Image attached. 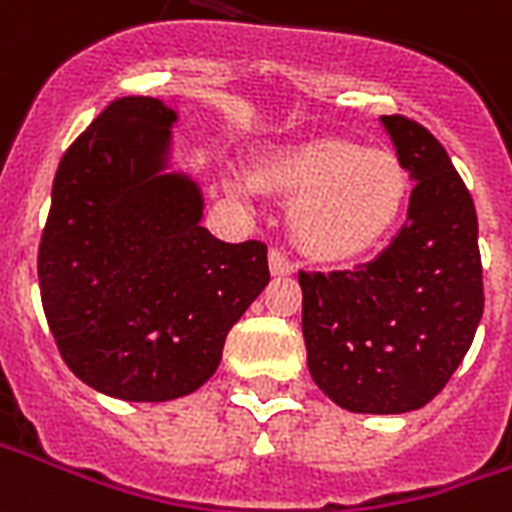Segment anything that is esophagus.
<instances>
[{
  "label": "esophagus",
  "instance_id": "obj_1",
  "mask_svg": "<svg viewBox=\"0 0 512 512\" xmlns=\"http://www.w3.org/2000/svg\"><path fill=\"white\" fill-rule=\"evenodd\" d=\"M268 268H271V276H292V273H295V265H292L279 249H271V252H268Z\"/></svg>",
  "mask_w": 512,
  "mask_h": 512
}]
</instances>
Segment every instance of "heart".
<instances>
[{
	"label": "heart",
	"instance_id": "obj_1",
	"mask_svg": "<svg viewBox=\"0 0 512 512\" xmlns=\"http://www.w3.org/2000/svg\"><path fill=\"white\" fill-rule=\"evenodd\" d=\"M260 185L295 198L290 233L306 255L349 263L397 228L411 198V177L395 152L346 139L287 147L260 166ZM236 193L249 185L230 179Z\"/></svg>",
	"mask_w": 512,
	"mask_h": 512
}]
</instances>
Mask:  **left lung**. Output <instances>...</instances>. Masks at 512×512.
<instances>
[{"label": "left lung", "instance_id": "1", "mask_svg": "<svg viewBox=\"0 0 512 512\" xmlns=\"http://www.w3.org/2000/svg\"><path fill=\"white\" fill-rule=\"evenodd\" d=\"M381 126L416 182L408 222L370 263L306 273L308 373L351 413H408L438 395L483 317L478 214L443 144L408 117Z\"/></svg>", "mask_w": 512, "mask_h": 512}]
</instances>
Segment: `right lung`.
I'll return each instance as SVG.
<instances>
[{"mask_svg": "<svg viewBox=\"0 0 512 512\" xmlns=\"http://www.w3.org/2000/svg\"><path fill=\"white\" fill-rule=\"evenodd\" d=\"M177 109L112 101L64 152L42 230V308L74 376L128 403L204 386L222 346L265 290L268 249L201 225L204 193L171 171Z\"/></svg>", "mask_w": 512, "mask_h": 512, "instance_id": "add662e5", "label": "right lung"}]
</instances>
